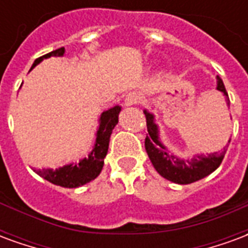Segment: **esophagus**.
Segmentation results:
<instances>
[{"mask_svg":"<svg viewBox=\"0 0 248 248\" xmlns=\"http://www.w3.org/2000/svg\"><path fill=\"white\" fill-rule=\"evenodd\" d=\"M140 102H142V95H140V93H129V94L124 97V105H126V106H131V105H137V103Z\"/></svg>","mask_w":248,"mask_h":248,"instance_id":"1","label":"esophagus"}]
</instances>
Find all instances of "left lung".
<instances>
[{
  "instance_id": "left-lung-1",
  "label": "left lung",
  "mask_w": 248,
  "mask_h": 248,
  "mask_svg": "<svg viewBox=\"0 0 248 248\" xmlns=\"http://www.w3.org/2000/svg\"><path fill=\"white\" fill-rule=\"evenodd\" d=\"M217 89L226 95V98H227L226 101H227V105L230 106L229 94L226 92L223 81L219 77ZM145 115L146 126H147V131H149V135H146L145 140L146 151H147V155L150 158L154 169L161 174L162 177L166 178V179L174 183L188 185V183L197 182L199 179L207 177L208 174L215 171L220 166V163H222L224 158V154H226V149H223L222 153H213V154H208V155L202 154V155L194 156L191 161L179 159L175 155L169 154L166 149L162 146V143L158 140V127L154 124L153 114L145 111Z\"/></svg>"
}]
</instances>
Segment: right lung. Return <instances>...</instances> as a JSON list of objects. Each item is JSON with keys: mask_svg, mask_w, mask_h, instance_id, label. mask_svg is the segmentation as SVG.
Wrapping results in <instances>:
<instances>
[{"mask_svg": "<svg viewBox=\"0 0 248 248\" xmlns=\"http://www.w3.org/2000/svg\"><path fill=\"white\" fill-rule=\"evenodd\" d=\"M63 53H65L63 47L50 51L45 56L37 58L31 66V69L35 65H38L44 58H49L51 56L61 57L63 56ZM119 111H121L119 106H114L108 111H103L101 119H99L101 124H99V129L97 131L95 146L87 158L79 161V163H71V165H66L60 169H54V170L53 169H35L34 171L40 177L45 178L46 181L54 183L57 186L67 187V188L79 187L95 179L102 170L103 159L108 154L110 135L113 133L115 124H118Z\"/></svg>", "mask_w": 248, "mask_h": 248, "instance_id": "1", "label": "right lung"}]
</instances>
